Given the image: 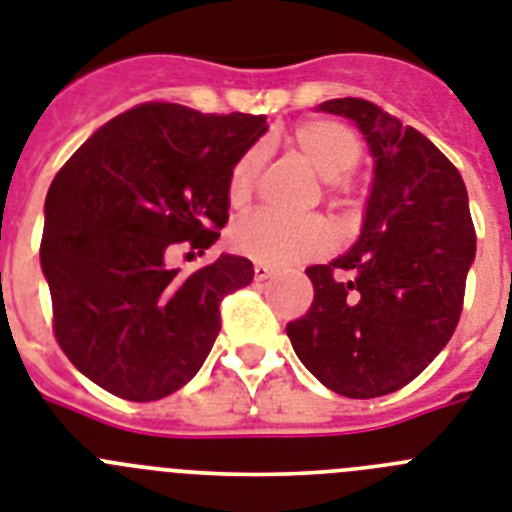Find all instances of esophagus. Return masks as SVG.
Masks as SVG:
<instances>
[{
  "instance_id": "34e87169",
  "label": "esophagus",
  "mask_w": 512,
  "mask_h": 512,
  "mask_svg": "<svg viewBox=\"0 0 512 512\" xmlns=\"http://www.w3.org/2000/svg\"><path fill=\"white\" fill-rule=\"evenodd\" d=\"M270 276H273V268H270V265L255 263V278H257V281H265V278H270Z\"/></svg>"
}]
</instances>
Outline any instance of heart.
Instances as JSON below:
<instances>
[{"mask_svg": "<svg viewBox=\"0 0 512 512\" xmlns=\"http://www.w3.org/2000/svg\"><path fill=\"white\" fill-rule=\"evenodd\" d=\"M294 143L304 158L328 179L333 192L343 184V176L362 158V137L349 124L317 119L296 127ZM263 166V150L249 148L234 163L229 176V203L244 205L255 190L257 174ZM234 252L265 265H289L309 257L325 255L333 247V231L320 216H283L276 210H255L239 218L229 231Z\"/></svg>", "mask_w": 512, "mask_h": 512, "instance_id": "b5f03b06", "label": "heart"}]
</instances>
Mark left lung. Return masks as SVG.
Returning a JSON list of instances; mask_svg holds the SVG:
<instances>
[{
    "mask_svg": "<svg viewBox=\"0 0 512 512\" xmlns=\"http://www.w3.org/2000/svg\"><path fill=\"white\" fill-rule=\"evenodd\" d=\"M320 111L356 122L375 182L362 234L346 255L307 268L315 299L286 333L325 388L377 398L409 385L453 336L476 231L461 174L422 132L364 98Z\"/></svg>",
    "mask_w": 512,
    "mask_h": 512,
    "instance_id": "1",
    "label": "left lung"
}]
</instances>
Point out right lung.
Masks as SVG:
<instances>
[{"label": "right lung", "mask_w": 512, "mask_h": 512, "mask_svg": "<svg viewBox=\"0 0 512 512\" xmlns=\"http://www.w3.org/2000/svg\"><path fill=\"white\" fill-rule=\"evenodd\" d=\"M265 117L150 101L75 150L46 195L41 268L59 349L124 401H158L197 375L221 330L223 296L249 286L247 257L182 276L174 244L203 249L229 221L234 163ZM192 255V252H190Z\"/></svg>", "instance_id": "1"}]
</instances>
